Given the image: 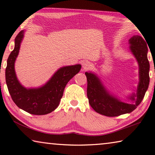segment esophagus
<instances>
[{"label":"esophagus","instance_id":"34e87169","mask_svg":"<svg viewBox=\"0 0 155 155\" xmlns=\"http://www.w3.org/2000/svg\"><path fill=\"white\" fill-rule=\"evenodd\" d=\"M91 67V63L88 61H84L83 62V67L84 69H88Z\"/></svg>","mask_w":155,"mask_h":155}]
</instances>
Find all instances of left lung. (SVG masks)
Listing matches in <instances>:
<instances>
[{"instance_id": "obj_1", "label": "left lung", "mask_w": 155, "mask_h": 155, "mask_svg": "<svg viewBox=\"0 0 155 155\" xmlns=\"http://www.w3.org/2000/svg\"><path fill=\"white\" fill-rule=\"evenodd\" d=\"M145 41L140 36L135 35L129 40L130 49L136 57L139 65V84L136 94L130 99L135 103L128 104L118 101L108 94L96 75L92 72H85L87 78V97L91 107L101 114L107 117H117L130 113L136 109L142 102L149 84L150 64L147 58L148 47Z\"/></svg>"}]
</instances>
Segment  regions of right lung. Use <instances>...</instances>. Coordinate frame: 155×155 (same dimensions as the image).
<instances>
[{"label":"right lung","instance_id":"right-lung-1","mask_svg":"<svg viewBox=\"0 0 155 155\" xmlns=\"http://www.w3.org/2000/svg\"><path fill=\"white\" fill-rule=\"evenodd\" d=\"M23 33L24 31H21L16 37L15 48L8 58L5 71L6 83L12 99L18 107L32 114H47L57 108L66 85L80 71L81 65L61 68L43 87L27 89L20 84L15 71V62L18 54Z\"/></svg>","mask_w":155,"mask_h":155}]
</instances>
